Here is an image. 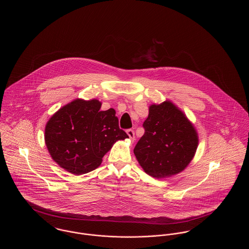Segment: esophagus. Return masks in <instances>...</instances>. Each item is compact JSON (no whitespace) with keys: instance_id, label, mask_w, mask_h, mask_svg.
<instances>
[{"instance_id":"obj_1","label":"esophagus","mask_w":249,"mask_h":249,"mask_svg":"<svg viewBox=\"0 0 249 249\" xmlns=\"http://www.w3.org/2000/svg\"><path fill=\"white\" fill-rule=\"evenodd\" d=\"M127 134L129 135V137H130L131 141H134V130L129 129V130H127Z\"/></svg>"}]
</instances>
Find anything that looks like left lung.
<instances>
[{"label": "left lung", "mask_w": 249, "mask_h": 249, "mask_svg": "<svg viewBox=\"0 0 249 249\" xmlns=\"http://www.w3.org/2000/svg\"><path fill=\"white\" fill-rule=\"evenodd\" d=\"M144 133L133 153L143 171L156 178L177 175L189 165L198 146L197 132L171 102L149 107Z\"/></svg>", "instance_id": "1"}]
</instances>
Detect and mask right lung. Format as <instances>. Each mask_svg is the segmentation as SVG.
Instances as JSON below:
<instances>
[{"instance_id":"add662e5","label":"right lung","mask_w":249,"mask_h":249,"mask_svg":"<svg viewBox=\"0 0 249 249\" xmlns=\"http://www.w3.org/2000/svg\"><path fill=\"white\" fill-rule=\"evenodd\" d=\"M101 106L98 100L76 99L47 123L48 152L60 167L75 176L95 170L114 142L129 138L119 128L116 111H101Z\"/></svg>"}]
</instances>
